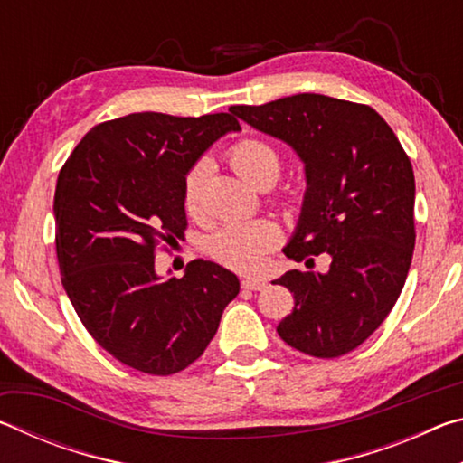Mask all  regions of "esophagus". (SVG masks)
I'll return each instance as SVG.
<instances>
[{"label": "esophagus", "mask_w": 463, "mask_h": 463, "mask_svg": "<svg viewBox=\"0 0 463 463\" xmlns=\"http://www.w3.org/2000/svg\"><path fill=\"white\" fill-rule=\"evenodd\" d=\"M265 286V279H260V278H242L241 279V288L242 289H253V292H260V289H263Z\"/></svg>", "instance_id": "1"}]
</instances>
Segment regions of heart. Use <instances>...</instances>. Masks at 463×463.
Listing matches in <instances>:
<instances>
[{"label": "heart", "mask_w": 463, "mask_h": 463, "mask_svg": "<svg viewBox=\"0 0 463 463\" xmlns=\"http://www.w3.org/2000/svg\"><path fill=\"white\" fill-rule=\"evenodd\" d=\"M226 161L245 182L255 187L276 182L281 169V156L276 146L268 140L253 137L241 138L231 145L226 151ZM203 177H206V165L195 163L184 179V206L192 216L202 213ZM279 226L268 218H257V221H234L222 226L213 234L208 249L210 255L226 268L255 271L261 268L265 257L279 245Z\"/></svg>", "instance_id": "1"}]
</instances>
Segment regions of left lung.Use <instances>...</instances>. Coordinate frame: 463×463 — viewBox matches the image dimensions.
Segmentation results:
<instances>
[{
  "instance_id": "obj_1",
  "label": "left lung",
  "mask_w": 463,
  "mask_h": 463,
  "mask_svg": "<svg viewBox=\"0 0 463 463\" xmlns=\"http://www.w3.org/2000/svg\"><path fill=\"white\" fill-rule=\"evenodd\" d=\"M257 130L286 140L307 165L308 190L286 257L315 268L289 269L276 284L294 294L278 325L289 347L331 359L359 347L390 315L414 250V174L409 155L373 108L320 93L263 106H231Z\"/></svg>"
}]
</instances>
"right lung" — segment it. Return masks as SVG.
<instances>
[{
  "label": "right lung",
  "mask_w": 463,
  "mask_h": 463,
  "mask_svg": "<svg viewBox=\"0 0 463 463\" xmlns=\"http://www.w3.org/2000/svg\"><path fill=\"white\" fill-rule=\"evenodd\" d=\"M239 128L229 112L128 114L93 127L59 171L52 210L62 288L99 347L132 370H185L239 294V278L213 261L195 260L167 281L155 271L156 250L187 226L185 174Z\"/></svg>",
  "instance_id": "1"
}]
</instances>
